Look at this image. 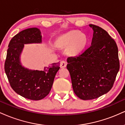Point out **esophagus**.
I'll list each match as a JSON object with an SVG mask.
<instances>
[{
  "label": "esophagus",
  "instance_id": "34e87169",
  "mask_svg": "<svg viewBox=\"0 0 125 125\" xmlns=\"http://www.w3.org/2000/svg\"><path fill=\"white\" fill-rule=\"evenodd\" d=\"M67 63L65 61H62L61 62V64H60V66H61V68H64V67H66Z\"/></svg>",
  "mask_w": 125,
  "mask_h": 125
}]
</instances>
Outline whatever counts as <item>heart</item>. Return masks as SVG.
I'll use <instances>...</instances> for the list:
<instances>
[{"mask_svg": "<svg viewBox=\"0 0 125 125\" xmlns=\"http://www.w3.org/2000/svg\"><path fill=\"white\" fill-rule=\"evenodd\" d=\"M87 42L86 36L78 31H71L60 36L57 41V44L61 47L69 46L70 53L75 54L83 49Z\"/></svg>", "mask_w": 125, "mask_h": 125, "instance_id": "heart-1", "label": "heart"}]
</instances>
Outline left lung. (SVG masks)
<instances>
[{
    "label": "left lung",
    "mask_w": 125,
    "mask_h": 125,
    "mask_svg": "<svg viewBox=\"0 0 125 125\" xmlns=\"http://www.w3.org/2000/svg\"><path fill=\"white\" fill-rule=\"evenodd\" d=\"M92 44L78 56L67 58L74 93L82 100L101 96L111 89L120 67L118 48L108 33L90 24Z\"/></svg>",
    "instance_id": "left-lung-1"
}]
</instances>
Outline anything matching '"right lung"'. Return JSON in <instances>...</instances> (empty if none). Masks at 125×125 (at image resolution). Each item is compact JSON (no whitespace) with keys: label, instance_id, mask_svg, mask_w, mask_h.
<instances>
[{"label":"right lung","instance_id":"1","mask_svg":"<svg viewBox=\"0 0 125 125\" xmlns=\"http://www.w3.org/2000/svg\"><path fill=\"white\" fill-rule=\"evenodd\" d=\"M41 35L38 28H29L13 37L5 63V73L13 90L25 98L33 100L42 99L49 94L60 69L59 62L44 67L42 71H31L21 66L19 57L24 44L41 43Z\"/></svg>","mask_w":125,"mask_h":125}]
</instances>
